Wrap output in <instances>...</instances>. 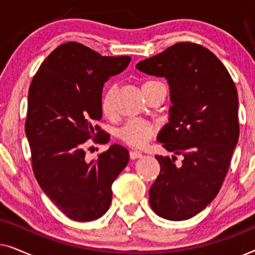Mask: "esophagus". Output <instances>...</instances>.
I'll use <instances>...</instances> for the list:
<instances>
[{"label":"esophagus","instance_id":"esophagus-1","mask_svg":"<svg viewBox=\"0 0 255 255\" xmlns=\"http://www.w3.org/2000/svg\"><path fill=\"white\" fill-rule=\"evenodd\" d=\"M141 156H142V154H141L140 152H138V151H130V158L132 160L139 159V158H141Z\"/></svg>","mask_w":255,"mask_h":255}]
</instances>
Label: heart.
Instances as JSON below:
<instances>
[{"instance_id": "b5f03b06", "label": "heart", "mask_w": 255, "mask_h": 255, "mask_svg": "<svg viewBox=\"0 0 255 255\" xmlns=\"http://www.w3.org/2000/svg\"><path fill=\"white\" fill-rule=\"evenodd\" d=\"M156 83L160 82L149 80V81L142 83L141 89L144 90L146 87L156 85ZM115 92H116L115 86L110 85L107 87L102 94V97H101V111L107 117H110L114 115ZM153 133H154V127L151 123L141 120H131L118 130L117 135L127 144L134 146V147H140V146H144L149 140Z\"/></svg>"}]
</instances>
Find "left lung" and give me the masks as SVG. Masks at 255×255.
<instances>
[{
    "label": "left lung",
    "instance_id": "left-lung-1",
    "mask_svg": "<svg viewBox=\"0 0 255 255\" xmlns=\"http://www.w3.org/2000/svg\"><path fill=\"white\" fill-rule=\"evenodd\" d=\"M137 69L169 85L168 123L158 134L167 151L155 155L160 174L149 188V205L160 217L186 221L217 196L239 138L238 94L222 61L202 45L176 43L138 62Z\"/></svg>",
    "mask_w": 255,
    "mask_h": 255
}]
</instances>
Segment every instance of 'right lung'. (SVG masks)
Wrapping results in <instances>:
<instances>
[{"mask_svg":"<svg viewBox=\"0 0 255 255\" xmlns=\"http://www.w3.org/2000/svg\"><path fill=\"white\" fill-rule=\"evenodd\" d=\"M130 60L128 55L103 57L69 41L45 59L30 85L25 133L34 176L48 198L74 221L106 214L111 184L128 162V149L116 144L88 162L83 144L90 138L109 141L94 125L102 118V89Z\"/></svg>","mask_w":255,"mask_h":255,"instance_id":"right-lung-1","label":"right lung"}]
</instances>
